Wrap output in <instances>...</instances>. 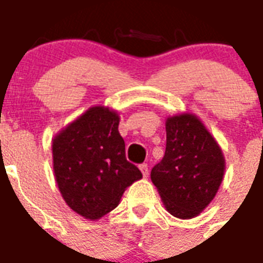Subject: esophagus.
<instances>
[{"label": "esophagus", "instance_id": "esophagus-1", "mask_svg": "<svg viewBox=\"0 0 263 263\" xmlns=\"http://www.w3.org/2000/svg\"><path fill=\"white\" fill-rule=\"evenodd\" d=\"M139 170L142 171V175L147 178V175H149V167H147V164H140Z\"/></svg>", "mask_w": 263, "mask_h": 263}]
</instances>
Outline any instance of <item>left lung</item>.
I'll use <instances>...</instances> for the list:
<instances>
[{"mask_svg": "<svg viewBox=\"0 0 263 263\" xmlns=\"http://www.w3.org/2000/svg\"><path fill=\"white\" fill-rule=\"evenodd\" d=\"M165 131V154L153 167L150 178L167 211L180 219H192L218 193L225 174V157L196 114L168 117Z\"/></svg>", "mask_w": 263, "mask_h": 263, "instance_id": "left-lung-1", "label": "left lung"}]
</instances>
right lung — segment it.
Listing matches in <instances>:
<instances>
[{
    "mask_svg": "<svg viewBox=\"0 0 263 263\" xmlns=\"http://www.w3.org/2000/svg\"><path fill=\"white\" fill-rule=\"evenodd\" d=\"M118 124L116 110L93 106L52 139L60 194L85 219H99L113 211L128 186L142 178L139 168L125 158Z\"/></svg>",
    "mask_w": 263,
    "mask_h": 263,
    "instance_id": "right-lung-1",
    "label": "right lung"
}]
</instances>
